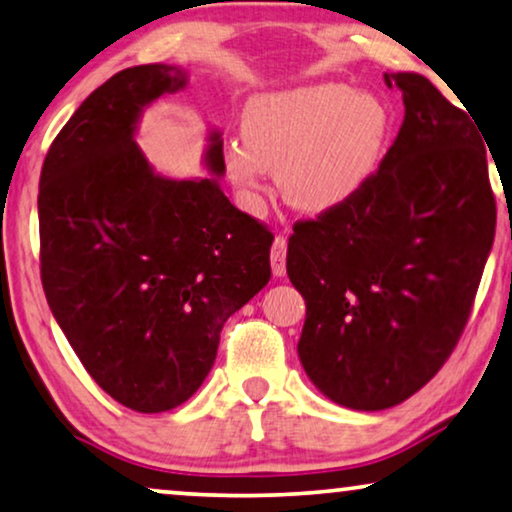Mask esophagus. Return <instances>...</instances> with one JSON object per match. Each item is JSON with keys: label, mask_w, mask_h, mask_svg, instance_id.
<instances>
[{"label": "esophagus", "mask_w": 512, "mask_h": 512, "mask_svg": "<svg viewBox=\"0 0 512 512\" xmlns=\"http://www.w3.org/2000/svg\"><path fill=\"white\" fill-rule=\"evenodd\" d=\"M286 247H289L286 235H277L270 251V263H272V272H275V277L286 275Z\"/></svg>", "instance_id": "obj_1"}]
</instances>
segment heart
<instances>
[{
    "label": "heart",
    "mask_w": 512,
    "mask_h": 512,
    "mask_svg": "<svg viewBox=\"0 0 512 512\" xmlns=\"http://www.w3.org/2000/svg\"><path fill=\"white\" fill-rule=\"evenodd\" d=\"M389 114L373 95L317 83L254 97L242 114V142L223 146V165L247 202L265 170L303 212H326L359 193L380 165Z\"/></svg>",
    "instance_id": "b5f03b06"
}]
</instances>
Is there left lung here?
<instances>
[{
    "instance_id": "8db88e82",
    "label": "left lung",
    "mask_w": 512,
    "mask_h": 512,
    "mask_svg": "<svg viewBox=\"0 0 512 512\" xmlns=\"http://www.w3.org/2000/svg\"><path fill=\"white\" fill-rule=\"evenodd\" d=\"M405 118L342 205L293 223L286 272L307 319L310 380L352 410L403 403L443 368L471 317L496 228L485 142L419 74H384Z\"/></svg>"
}]
</instances>
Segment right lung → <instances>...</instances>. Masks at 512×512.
<instances>
[{"label": "right lung", "instance_id": "1", "mask_svg": "<svg viewBox=\"0 0 512 512\" xmlns=\"http://www.w3.org/2000/svg\"><path fill=\"white\" fill-rule=\"evenodd\" d=\"M170 65L104 81L53 139L39 179L41 284L88 375L125 408L188 401L214 366L221 328L270 282L275 235L216 179L172 181L132 132L144 104L184 88ZM207 163L223 174V142Z\"/></svg>", "mask_w": 512, "mask_h": 512}]
</instances>
